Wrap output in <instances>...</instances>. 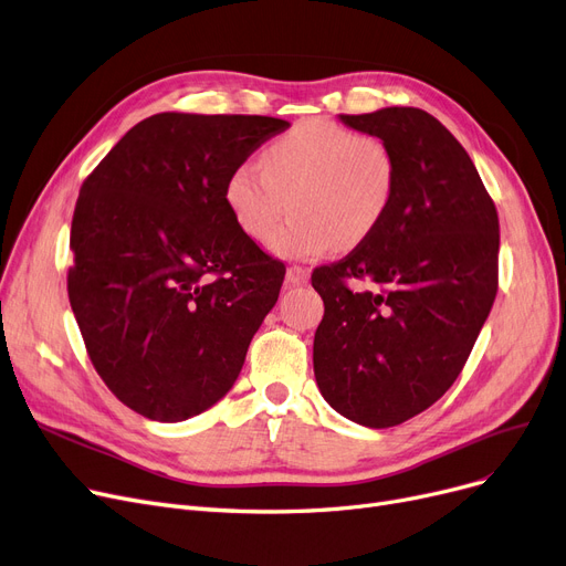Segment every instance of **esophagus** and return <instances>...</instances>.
<instances>
[{
  "instance_id": "1",
  "label": "esophagus",
  "mask_w": 566,
  "mask_h": 566,
  "mask_svg": "<svg viewBox=\"0 0 566 566\" xmlns=\"http://www.w3.org/2000/svg\"><path fill=\"white\" fill-rule=\"evenodd\" d=\"M307 280H310L307 268H303V265H289L286 268V284L289 286H303V284H307Z\"/></svg>"
}]
</instances>
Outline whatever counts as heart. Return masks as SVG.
I'll return each mask as SVG.
<instances>
[{"mask_svg": "<svg viewBox=\"0 0 566 566\" xmlns=\"http://www.w3.org/2000/svg\"><path fill=\"white\" fill-rule=\"evenodd\" d=\"M396 193L390 147L337 122H301L261 153V166L238 164L224 187L240 231L263 242L291 209L290 222L270 238L284 259H316L333 248L352 250L370 238Z\"/></svg>", "mask_w": 566, "mask_h": 566, "instance_id": "b5f03b06", "label": "heart"}]
</instances>
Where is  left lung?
<instances>
[{
	"mask_svg": "<svg viewBox=\"0 0 566 566\" xmlns=\"http://www.w3.org/2000/svg\"><path fill=\"white\" fill-rule=\"evenodd\" d=\"M339 119L390 147L396 193L370 238L312 273L326 307L314 377L344 419L390 428L434 405L470 358L497 293L500 219L474 161L430 113ZM347 279L376 286L354 292Z\"/></svg>",
	"mask_w": 566,
	"mask_h": 566,
	"instance_id": "1",
	"label": "left lung"
}]
</instances>
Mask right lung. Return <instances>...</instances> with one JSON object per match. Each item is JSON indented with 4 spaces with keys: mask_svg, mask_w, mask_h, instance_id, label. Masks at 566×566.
Masks as SVG:
<instances>
[{
    "mask_svg": "<svg viewBox=\"0 0 566 566\" xmlns=\"http://www.w3.org/2000/svg\"><path fill=\"white\" fill-rule=\"evenodd\" d=\"M289 129L265 115L159 113L81 187L69 303L94 370L136 413L178 423L235 384L284 263L227 206L231 170Z\"/></svg>",
    "mask_w": 566,
    "mask_h": 566,
    "instance_id": "add662e5",
    "label": "right lung"
}]
</instances>
